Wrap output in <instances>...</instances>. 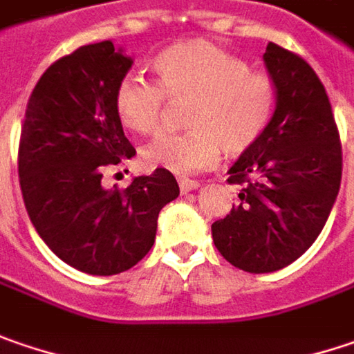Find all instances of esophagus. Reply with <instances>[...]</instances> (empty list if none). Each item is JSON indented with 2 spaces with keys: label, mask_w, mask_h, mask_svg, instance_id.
Listing matches in <instances>:
<instances>
[{
  "label": "esophagus",
  "mask_w": 354,
  "mask_h": 354,
  "mask_svg": "<svg viewBox=\"0 0 354 354\" xmlns=\"http://www.w3.org/2000/svg\"><path fill=\"white\" fill-rule=\"evenodd\" d=\"M199 187L197 181H191V179H179V189L181 193H189V191H195Z\"/></svg>",
  "instance_id": "1"
}]
</instances>
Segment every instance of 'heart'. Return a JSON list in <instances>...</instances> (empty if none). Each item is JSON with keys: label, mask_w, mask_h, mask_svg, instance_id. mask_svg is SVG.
Returning <instances> with one entry per match:
<instances>
[{"label": "heart", "mask_w": 354, "mask_h": 354, "mask_svg": "<svg viewBox=\"0 0 354 354\" xmlns=\"http://www.w3.org/2000/svg\"><path fill=\"white\" fill-rule=\"evenodd\" d=\"M157 83L127 73L113 89V107L125 129L159 131L165 97L189 101L185 133L161 135L141 155L147 167L185 175L213 167L221 155L249 151L265 133L274 109V85L263 73L211 41L187 39L153 59Z\"/></svg>", "instance_id": "1"}]
</instances>
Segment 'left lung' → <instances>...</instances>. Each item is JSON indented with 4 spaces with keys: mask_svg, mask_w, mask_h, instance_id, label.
Returning <instances> with one entry per match:
<instances>
[{
    "mask_svg": "<svg viewBox=\"0 0 354 354\" xmlns=\"http://www.w3.org/2000/svg\"><path fill=\"white\" fill-rule=\"evenodd\" d=\"M277 93L261 139L229 169L243 185L231 213L211 225L233 267L273 273L303 255L339 195L343 151L327 91L309 63L277 44L263 55Z\"/></svg>",
    "mask_w": 354,
    "mask_h": 354,
    "instance_id": "obj_1",
    "label": "left lung"
}]
</instances>
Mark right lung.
<instances>
[{
    "label": "right lung",
    "mask_w": 354,
    "mask_h": 354,
    "mask_svg": "<svg viewBox=\"0 0 354 354\" xmlns=\"http://www.w3.org/2000/svg\"><path fill=\"white\" fill-rule=\"evenodd\" d=\"M131 65L111 41L51 63L27 101L19 139V185L35 231L63 263L99 277L147 255L159 211L179 197L167 169L135 177L127 189L101 185L105 167L135 155L113 107L117 81Z\"/></svg>",
    "instance_id": "add662e5"
}]
</instances>
